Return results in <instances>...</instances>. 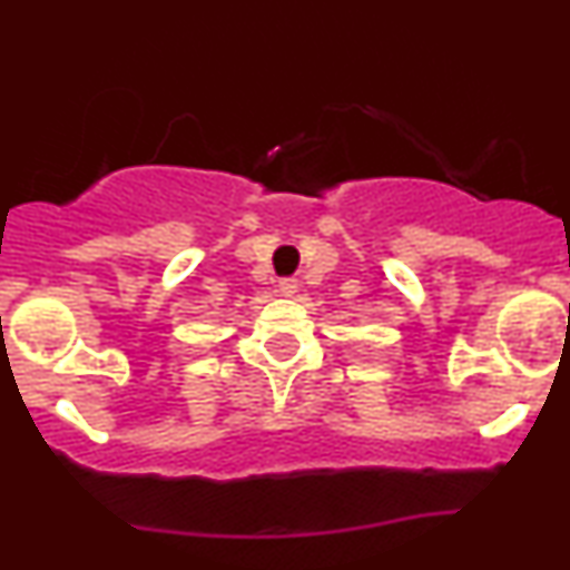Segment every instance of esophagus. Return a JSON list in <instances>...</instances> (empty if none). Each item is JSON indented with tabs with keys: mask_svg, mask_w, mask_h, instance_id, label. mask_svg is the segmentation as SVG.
I'll return each instance as SVG.
<instances>
[{
	"mask_svg": "<svg viewBox=\"0 0 570 570\" xmlns=\"http://www.w3.org/2000/svg\"><path fill=\"white\" fill-rule=\"evenodd\" d=\"M278 289H281V294H286V297H289V294H294L299 289V281L297 278H284L278 284Z\"/></svg>",
	"mask_w": 570,
	"mask_h": 570,
	"instance_id": "obj_1",
	"label": "esophagus"
}]
</instances>
